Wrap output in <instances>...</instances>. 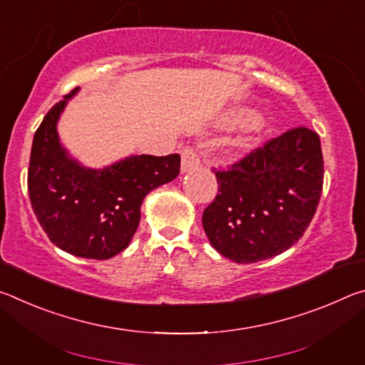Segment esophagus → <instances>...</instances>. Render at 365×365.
Returning a JSON list of instances; mask_svg holds the SVG:
<instances>
[{"mask_svg": "<svg viewBox=\"0 0 365 365\" xmlns=\"http://www.w3.org/2000/svg\"><path fill=\"white\" fill-rule=\"evenodd\" d=\"M200 165V156L191 146H185L182 150V172H188Z\"/></svg>", "mask_w": 365, "mask_h": 365, "instance_id": "1", "label": "esophagus"}]
</instances>
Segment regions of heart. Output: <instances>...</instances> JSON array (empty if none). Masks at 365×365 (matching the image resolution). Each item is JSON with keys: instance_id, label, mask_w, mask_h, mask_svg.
<instances>
[{"instance_id": "1", "label": "heart", "mask_w": 365, "mask_h": 365, "mask_svg": "<svg viewBox=\"0 0 365 365\" xmlns=\"http://www.w3.org/2000/svg\"><path fill=\"white\" fill-rule=\"evenodd\" d=\"M242 117H243V110H233V113L227 114V117H225L224 120H225L227 123H235V122H238L240 119H242ZM240 145H242V140L237 141V143H233L235 148H238Z\"/></svg>"}]
</instances>
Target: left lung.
Returning a JSON list of instances; mask_svg holds the SVG:
<instances>
[{
    "label": "left lung",
    "instance_id": "1",
    "mask_svg": "<svg viewBox=\"0 0 365 365\" xmlns=\"http://www.w3.org/2000/svg\"><path fill=\"white\" fill-rule=\"evenodd\" d=\"M217 196L202 212L209 242L238 264L274 257L298 242L324 187L320 138L307 127L265 141L228 170H215Z\"/></svg>",
    "mask_w": 365,
    "mask_h": 365
}]
</instances>
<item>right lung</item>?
Instances as JSON below:
<instances>
[{"instance_id":"right-lung-1","label":"right lung","mask_w":365,"mask_h":365,"mask_svg":"<svg viewBox=\"0 0 365 365\" xmlns=\"http://www.w3.org/2000/svg\"><path fill=\"white\" fill-rule=\"evenodd\" d=\"M73 88L48 110L36 128L29 164V196L48 238L66 252L109 259L132 242L145 196L172 182L180 156L140 154L104 169H86L59 141L56 123Z\"/></svg>"}]
</instances>
